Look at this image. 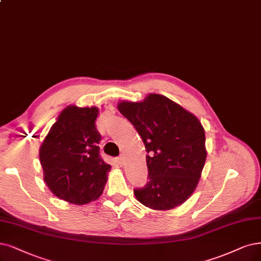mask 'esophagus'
<instances>
[{
    "instance_id": "1",
    "label": "esophagus",
    "mask_w": 261,
    "mask_h": 261,
    "mask_svg": "<svg viewBox=\"0 0 261 261\" xmlns=\"http://www.w3.org/2000/svg\"><path fill=\"white\" fill-rule=\"evenodd\" d=\"M118 163L120 166H123L124 165V157L123 156H120L119 158H118Z\"/></svg>"
}]
</instances>
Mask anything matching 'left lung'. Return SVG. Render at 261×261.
<instances>
[{
  "instance_id": "left-lung-1",
  "label": "left lung",
  "mask_w": 261,
  "mask_h": 261,
  "mask_svg": "<svg viewBox=\"0 0 261 261\" xmlns=\"http://www.w3.org/2000/svg\"><path fill=\"white\" fill-rule=\"evenodd\" d=\"M119 112L136 128L148 155V181L134 189L137 199L153 210H171L195 191L206 159L205 134L195 115L165 95L142 102H120Z\"/></svg>"
}]
</instances>
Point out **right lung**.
<instances>
[{
	"label": "right lung",
	"mask_w": 261,
	"mask_h": 261,
	"mask_svg": "<svg viewBox=\"0 0 261 261\" xmlns=\"http://www.w3.org/2000/svg\"><path fill=\"white\" fill-rule=\"evenodd\" d=\"M96 108H65L40 149L44 180L55 196L73 204L98 199L111 166L100 156Z\"/></svg>",
	"instance_id": "obj_1"
}]
</instances>
